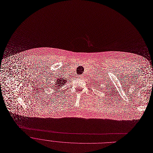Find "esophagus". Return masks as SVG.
<instances>
[{"label": "esophagus", "mask_w": 153, "mask_h": 153, "mask_svg": "<svg viewBox=\"0 0 153 153\" xmlns=\"http://www.w3.org/2000/svg\"><path fill=\"white\" fill-rule=\"evenodd\" d=\"M79 78H83V75H78V76Z\"/></svg>", "instance_id": "34e87169"}]
</instances>
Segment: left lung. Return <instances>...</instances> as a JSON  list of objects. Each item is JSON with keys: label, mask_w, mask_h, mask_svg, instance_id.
Here are the masks:
<instances>
[{"label": "left lung", "mask_w": 153, "mask_h": 153, "mask_svg": "<svg viewBox=\"0 0 153 153\" xmlns=\"http://www.w3.org/2000/svg\"><path fill=\"white\" fill-rule=\"evenodd\" d=\"M100 88H101V87H100Z\"/></svg>", "instance_id": "1"}]
</instances>
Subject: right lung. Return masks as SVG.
<instances>
[{"instance_id":"right-lung-1","label":"right lung","mask_w":153,"mask_h":153,"mask_svg":"<svg viewBox=\"0 0 153 153\" xmlns=\"http://www.w3.org/2000/svg\"><path fill=\"white\" fill-rule=\"evenodd\" d=\"M61 81H62V80H59V79H58V81H57L56 82H54L53 83H55V84L53 85H53L52 86L51 88H53V90L55 89V90H58V89H59L60 87H62V85L63 86L64 84H65V82H64L63 83L62 82H61Z\"/></svg>"}]
</instances>
